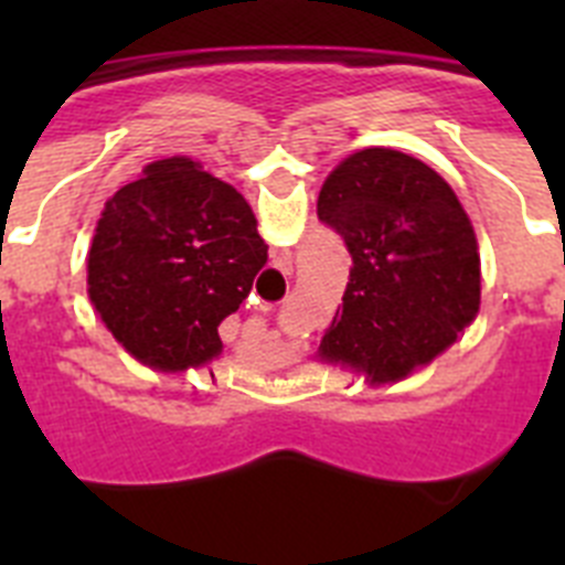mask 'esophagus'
<instances>
[{"label":"esophagus","instance_id":"1","mask_svg":"<svg viewBox=\"0 0 565 565\" xmlns=\"http://www.w3.org/2000/svg\"><path fill=\"white\" fill-rule=\"evenodd\" d=\"M248 328H252L254 337H263V333H266V319H263V317H254V319H252V326H248Z\"/></svg>","mask_w":565,"mask_h":565}]
</instances>
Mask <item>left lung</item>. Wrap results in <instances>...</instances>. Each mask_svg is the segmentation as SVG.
<instances>
[{
  "mask_svg": "<svg viewBox=\"0 0 565 565\" xmlns=\"http://www.w3.org/2000/svg\"><path fill=\"white\" fill-rule=\"evenodd\" d=\"M317 214L353 259L319 359L371 382H398L476 319V232L450 183L427 163L396 149H362L328 174Z\"/></svg>",
  "mask_w": 565,
  "mask_h": 565,
  "instance_id": "left-lung-1",
  "label": "left lung"
}]
</instances>
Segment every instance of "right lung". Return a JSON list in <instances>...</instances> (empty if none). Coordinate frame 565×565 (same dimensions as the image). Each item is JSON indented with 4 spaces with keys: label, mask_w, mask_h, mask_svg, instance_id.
<instances>
[{
    "label": "right lung",
    "mask_w": 565,
    "mask_h": 565,
    "mask_svg": "<svg viewBox=\"0 0 565 565\" xmlns=\"http://www.w3.org/2000/svg\"><path fill=\"white\" fill-rule=\"evenodd\" d=\"M266 259L246 198L201 163L167 158L104 206L87 294L135 359L201 367L223 351L217 326L243 306Z\"/></svg>",
    "instance_id": "obj_1"
}]
</instances>
